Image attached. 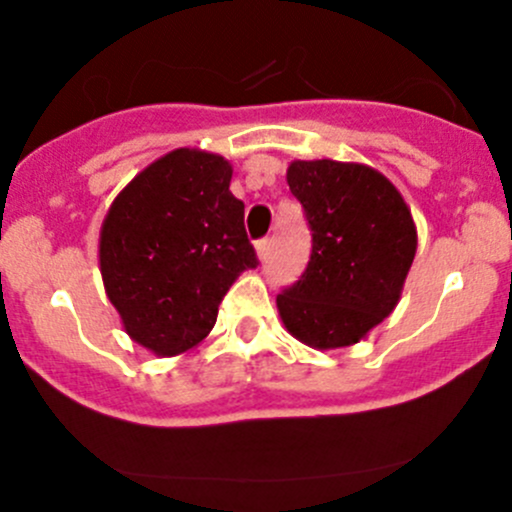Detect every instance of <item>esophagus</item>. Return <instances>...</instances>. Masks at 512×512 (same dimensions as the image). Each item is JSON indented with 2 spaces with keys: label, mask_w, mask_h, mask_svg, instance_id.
Returning a JSON list of instances; mask_svg holds the SVG:
<instances>
[{
  "label": "esophagus",
  "mask_w": 512,
  "mask_h": 512,
  "mask_svg": "<svg viewBox=\"0 0 512 512\" xmlns=\"http://www.w3.org/2000/svg\"><path fill=\"white\" fill-rule=\"evenodd\" d=\"M255 250H257V257H260V262H265L267 257H270V240H260L255 245Z\"/></svg>",
  "instance_id": "esophagus-1"
}]
</instances>
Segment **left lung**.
Segmentation results:
<instances>
[{
	"instance_id": "1",
	"label": "left lung",
	"mask_w": 512,
	"mask_h": 512,
	"mask_svg": "<svg viewBox=\"0 0 512 512\" xmlns=\"http://www.w3.org/2000/svg\"><path fill=\"white\" fill-rule=\"evenodd\" d=\"M287 185L312 227V257L302 280L277 294V312L307 347H352L404 292L418 245L409 205L364 163L292 160Z\"/></svg>"
}]
</instances>
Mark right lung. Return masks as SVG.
<instances>
[{
    "instance_id": "add662e5",
    "label": "right lung",
    "mask_w": 512,
    "mask_h": 512,
    "mask_svg": "<svg viewBox=\"0 0 512 512\" xmlns=\"http://www.w3.org/2000/svg\"><path fill=\"white\" fill-rule=\"evenodd\" d=\"M218 153L175 148L113 198L101 235L103 289L136 344L156 356L198 347L232 282L257 267L245 205Z\"/></svg>"
}]
</instances>
